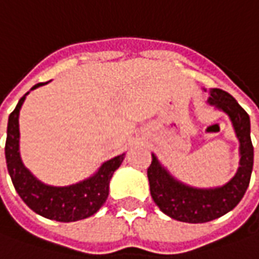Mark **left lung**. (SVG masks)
Segmentation results:
<instances>
[{
	"label": "left lung",
	"instance_id": "8db88e82",
	"mask_svg": "<svg viewBox=\"0 0 259 259\" xmlns=\"http://www.w3.org/2000/svg\"><path fill=\"white\" fill-rule=\"evenodd\" d=\"M208 103L225 112L232 121L239 140V167L235 176L218 188H193L175 179L152 153L147 169L150 195L159 209L167 217L188 222L203 224L232 210L245 195L254 166V146L251 142V123L248 113L235 99L221 89H210Z\"/></svg>",
	"mask_w": 259,
	"mask_h": 259
}]
</instances>
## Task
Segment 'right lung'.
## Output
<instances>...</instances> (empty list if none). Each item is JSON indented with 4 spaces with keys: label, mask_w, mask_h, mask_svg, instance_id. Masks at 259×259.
Here are the masks:
<instances>
[{
    "label": "right lung",
    "mask_w": 259,
    "mask_h": 259,
    "mask_svg": "<svg viewBox=\"0 0 259 259\" xmlns=\"http://www.w3.org/2000/svg\"><path fill=\"white\" fill-rule=\"evenodd\" d=\"M42 84L44 83H38L31 90ZM27 94L20 99L17 107L10 114L7 126L5 160L15 191L30 209L44 218L58 222H74L92 217L107 199L109 183L114 170L121 165L124 153L104 162L93 176L74 185L50 186L40 182L24 166L20 156L18 116Z\"/></svg>",
    "instance_id": "obj_1"
}]
</instances>
